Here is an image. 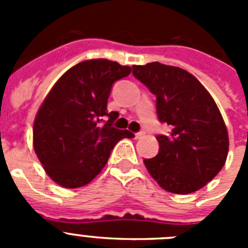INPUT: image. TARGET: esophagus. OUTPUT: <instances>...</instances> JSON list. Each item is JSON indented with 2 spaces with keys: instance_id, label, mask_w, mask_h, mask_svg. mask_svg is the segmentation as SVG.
I'll use <instances>...</instances> for the list:
<instances>
[{
  "instance_id": "1",
  "label": "esophagus",
  "mask_w": 248,
  "mask_h": 248,
  "mask_svg": "<svg viewBox=\"0 0 248 248\" xmlns=\"http://www.w3.org/2000/svg\"><path fill=\"white\" fill-rule=\"evenodd\" d=\"M144 137H145V131L144 130L139 131V133H137V134H135V138H137V139H141V138H144Z\"/></svg>"
}]
</instances>
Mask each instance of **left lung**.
Returning <instances> with one entry per match:
<instances>
[{"mask_svg":"<svg viewBox=\"0 0 248 248\" xmlns=\"http://www.w3.org/2000/svg\"><path fill=\"white\" fill-rule=\"evenodd\" d=\"M133 74L156 95L159 120L172 128L169 135L156 137V156L144 160L149 174L172 194L198 191L220 172L229 154V133L220 109L183 68L153 62L133 65Z\"/></svg>","mask_w":248,"mask_h":248,"instance_id":"left-lung-1","label":"left lung"}]
</instances>
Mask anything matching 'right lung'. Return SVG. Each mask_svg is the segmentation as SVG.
Masks as SVG:
<instances>
[{"mask_svg": "<svg viewBox=\"0 0 248 248\" xmlns=\"http://www.w3.org/2000/svg\"><path fill=\"white\" fill-rule=\"evenodd\" d=\"M131 67L109 59H88L69 68L52 87L33 123V148L45 171L59 186H85L108 163L114 145L129 130L111 126L117 111H107L111 85ZM102 116H109L104 126Z\"/></svg>", "mask_w": 248, "mask_h": 248, "instance_id": "add662e5", "label": "right lung"}]
</instances>
